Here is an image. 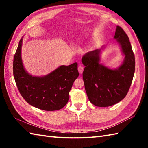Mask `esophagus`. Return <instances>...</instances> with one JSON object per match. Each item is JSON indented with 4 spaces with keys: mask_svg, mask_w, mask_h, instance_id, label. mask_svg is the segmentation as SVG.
<instances>
[{
    "mask_svg": "<svg viewBox=\"0 0 148 148\" xmlns=\"http://www.w3.org/2000/svg\"><path fill=\"white\" fill-rule=\"evenodd\" d=\"M77 69H78V71H79V72L80 74H82V73H83V70H84V68H83V66L79 65V66H78Z\"/></svg>",
    "mask_w": 148,
    "mask_h": 148,
    "instance_id": "34e87169",
    "label": "esophagus"
}]
</instances>
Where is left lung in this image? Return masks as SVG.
Segmentation results:
<instances>
[{"label": "left lung", "mask_w": 148, "mask_h": 148, "mask_svg": "<svg viewBox=\"0 0 148 148\" xmlns=\"http://www.w3.org/2000/svg\"><path fill=\"white\" fill-rule=\"evenodd\" d=\"M114 38L125 55L118 69H111L100 64V53L104 46L86 53L81 60L85 66L83 78L88 98L98 107L111 106L123 99L134 77L136 62L129 38L119 26L116 27Z\"/></svg>", "instance_id": "1"}]
</instances>
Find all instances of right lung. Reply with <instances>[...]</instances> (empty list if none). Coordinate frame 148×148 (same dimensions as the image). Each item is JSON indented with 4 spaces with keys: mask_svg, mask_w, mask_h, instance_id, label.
Returning <instances> with one entry per match:
<instances>
[{
    "mask_svg": "<svg viewBox=\"0 0 148 148\" xmlns=\"http://www.w3.org/2000/svg\"><path fill=\"white\" fill-rule=\"evenodd\" d=\"M22 40L21 38L13 60V75L21 96L30 105L45 111L63 108L68 102L74 81L79 76L77 63L60 66L42 77L31 76L22 63Z\"/></svg>",
    "mask_w": 148,
    "mask_h": 148,
    "instance_id": "obj_1",
    "label": "right lung"
}]
</instances>
